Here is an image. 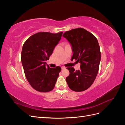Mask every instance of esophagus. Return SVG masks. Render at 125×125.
Masks as SVG:
<instances>
[{"label":"esophagus","instance_id":"1","mask_svg":"<svg viewBox=\"0 0 125 125\" xmlns=\"http://www.w3.org/2000/svg\"><path fill=\"white\" fill-rule=\"evenodd\" d=\"M66 69V67H64V66L62 67V70H64V69Z\"/></svg>","mask_w":125,"mask_h":125}]
</instances>
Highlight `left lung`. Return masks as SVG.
<instances>
[{
	"mask_svg": "<svg viewBox=\"0 0 125 125\" xmlns=\"http://www.w3.org/2000/svg\"><path fill=\"white\" fill-rule=\"evenodd\" d=\"M70 43L74 59L80 63V69L75 70L68 67L70 74L66 78L69 88L75 92L88 89L93 84L99 69L101 52L99 43L95 36L83 28L71 30L64 33Z\"/></svg>",
	"mask_w": 125,
	"mask_h": 125,
	"instance_id": "8db88e82",
	"label": "left lung"
}]
</instances>
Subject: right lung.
Wrapping results in <instances>:
<instances>
[{
    "mask_svg": "<svg viewBox=\"0 0 125 125\" xmlns=\"http://www.w3.org/2000/svg\"><path fill=\"white\" fill-rule=\"evenodd\" d=\"M62 32H43L30 36L23 45L21 62L25 77L32 88L41 92H48L54 88L61 71L59 66L46 67L55 47L61 39Z\"/></svg>",
    "mask_w": 125,
    "mask_h": 125,
    "instance_id": "1",
    "label": "right lung"
}]
</instances>
